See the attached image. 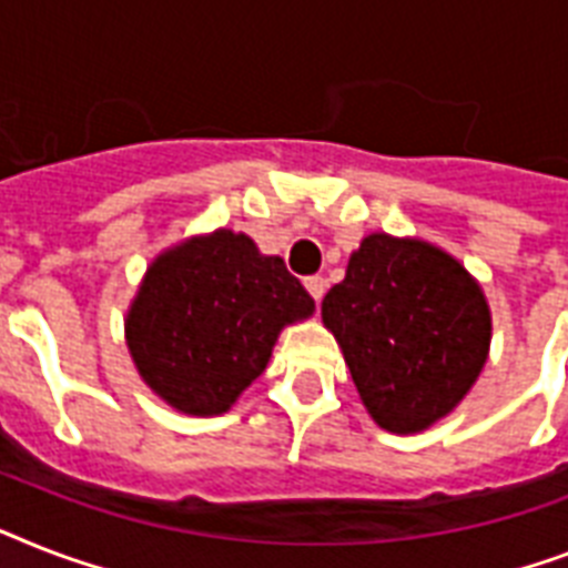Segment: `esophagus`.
<instances>
[{"mask_svg":"<svg viewBox=\"0 0 568 568\" xmlns=\"http://www.w3.org/2000/svg\"><path fill=\"white\" fill-rule=\"evenodd\" d=\"M303 285H306V292L312 294V297H315V303H321V297H324V292H326V280L324 276H306V280H303Z\"/></svg>","mask_w":568,"mask_h":568,"instance_id":"obj_1","label":"esophagus"}]
</instances>
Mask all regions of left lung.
Listing matches in <instances>:
<instances>
[{"label": "left lung", "instance_id": "obj_1", "mask_svg": "<svg viewBox=\"0 0 568 568\" xmlns=\"http://www.w3.org/2000/svg\"><path fill=\"white\" fill-rule=\"evenodd\" d=\"M364 408L385 432L414 435L455 408L490 353V306L455 256L371 233L321 303Z\"/></svg>", "mask_w": 568, "mask_h": 568}]
</instances>
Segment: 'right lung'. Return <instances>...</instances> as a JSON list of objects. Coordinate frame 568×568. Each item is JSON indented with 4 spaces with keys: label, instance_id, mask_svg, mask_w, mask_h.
<instances>
[{
    "label": "right lung",
    "instance_id": "add662e5",
    "mask_svg": "<svg viewBox=\"0 0 568 568\" xmlns=\"http://www.w3.org/2000/svg\"><path fill=\"white\" fill-rule=\"evenodd\" d=\"M312 312L315 300L280 256L260 253L244 233L215 230L151 262L124 317V338L160 399L215 417L268 367L283 326Z\"/></svg>",
    "mask_w": 568,
    "mask_h": 568
}]
</instances>
